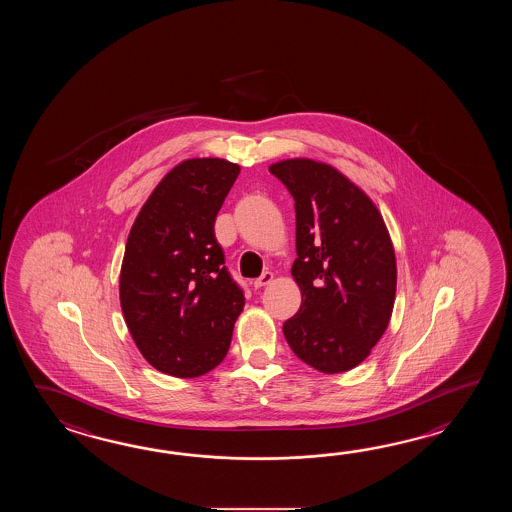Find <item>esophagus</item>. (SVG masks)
<instances>
[{"instance_id": "34e87169", "label": "esophagus", "mask_w": 512, "mask_h": 512, "mask_svg": "<svg viewBox=\"0 0 512 512\" xmlns=\"http://www.w3.org/2000/svg\"><path fill=\"white\" fill-rule=\"evenodd\" d=\"M274 282V274L272 272H263L261 274L260 278H256L254 282H252V285L256 287V289H261V287H265V285H269V283Z\"/></svg>"}]
</instances>
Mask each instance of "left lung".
Listing matches in <instances>:
<instances>
[{"mask_svg":"<svg viewBox=\"0 0 512 512\" xmlns=\"http://www.w3.org/2000/svg\"><path fill=\"white\" fill-rule=\"evenodd\" d=\"M294 199L293 274L298 313L283 324L294 355L322 373L353 370L392 318L397 263L390 232L366 192L331 164L285 159L269 166Z\"/></svg>","mask_w":512,"mask_h":512,"instance_id":"left-lung-1","label":"left lung"}]
</instances>
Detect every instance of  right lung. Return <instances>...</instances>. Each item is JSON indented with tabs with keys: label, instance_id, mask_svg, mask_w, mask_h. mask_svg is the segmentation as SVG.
<instances>
[{
	"label": "right lung",
	"instance_id": "obj_1",
	"mask_svg": "<svg viewBox=\"0 0 512 512\" xmlns=\"http://www.w3.org/2000/svg\"><path fill=\"white\" fill-rule=\"evenodd\" d=\"M240 175L218 157L186 159L155 186L126 241L120 307L155 370L194 379L227 357L245 298L230 278L214 223Z\"/></svg>",
	"mask_w": 512,
	"mask_h": 512
}]
</instances>
